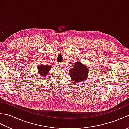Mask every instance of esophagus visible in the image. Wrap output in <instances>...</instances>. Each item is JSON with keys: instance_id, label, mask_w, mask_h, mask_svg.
<instances>
[{"instance_id": "esophagus-1", "label": "esophagus", "mask_w": 129, "mask_h": 129, "mask_svg": "<svg viewBox=\"0 0 129 129\" xmlns=\"http://www.w3.org/2000/svg\"><path fill=\"white\" fill-rule=\"evenodd\" d=\"M57 67H61V65H60V64H57Z\"/></svg>"}]
</instances>
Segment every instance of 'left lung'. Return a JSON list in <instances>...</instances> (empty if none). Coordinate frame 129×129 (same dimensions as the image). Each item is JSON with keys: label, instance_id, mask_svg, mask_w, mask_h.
Returning <instances> with one entry per match:
<instances>
[{"label": "left lung", "instance_id": "8db88e82", "mask_svg": "<svg viewBox=\"0 0 129 129\" xmlns=\"http://www.w3.org/2000/svg\"><path fill=\"white\" fill-rule=\"evenodd\" d=\"M89 69L86 65L80 62H76L74 64V68L69 71V75L74 82L81 83L87 78Z\"/></svg>", "mask_w": 129, "mask_h": 129}]
</instances>
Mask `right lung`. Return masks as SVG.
Masks as SVG:
<instances>
[{
    "mask_svg": "<svg viewBox=\"0 0 129 129\" xmlns=\"http://www.w3.org/2000/svg\"><path fill=\"white\" fill-rule=\"evenodd\" d=\"M51 67L49 65H39L38 67V73H39V74L42 76V77H44L46 75L48 74L49 70L50 69Z\"/></svg>",
    "mask_w": 129,
    "mask_h": 129,
    "instance_id": "add662e5",
    "label": "right lung"
}]
</instances>
